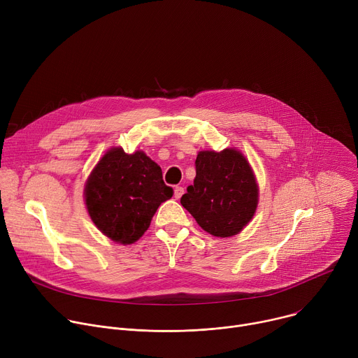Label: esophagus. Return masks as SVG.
<instances>
[{
	"instance_id": "esophagus-1",
	"label": "esophagus",
	"mask_w": 358,
	"mask_h": 358,
	"mask_svg": "<svg viewBox=\"0 0 358 358\" xmlns=\"http://www.w3.org/2000/svg\"><path fill=\"white\" fill-rule=\"evenodd\" d=\"M182 194H184V188L180 187V185H177V187L174 188V199H176V200H180Z\"/></svg>"
}]
</instances>
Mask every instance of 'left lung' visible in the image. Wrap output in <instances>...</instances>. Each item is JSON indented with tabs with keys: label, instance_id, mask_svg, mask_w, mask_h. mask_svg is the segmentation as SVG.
<instances>
[{
	"label": "left lung",
	"instance_id": "obj_1",
	"mask_svg": "<svg viewBox=\"0 0 358 358\" xmlns=\"http://www.w3.org/2000/svg\"><path fill=\"white\" fill-rule=\"evenodd\" d=\"M258 185L247 158L236 148L200 151L196 178L187 187L181 206L214 237H233L252 218Z\"/></svg>",
	"mask_w": 358,
	"mask_h": 358
}]
</instances>
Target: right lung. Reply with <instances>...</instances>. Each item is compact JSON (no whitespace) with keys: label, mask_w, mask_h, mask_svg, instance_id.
<instances>
[{"label":"right lung","mask_w":358,"mask_h":358,"mask_svg":"<svg viewBox=\"0 0 358 358\" xmlns=\"http://www.w3.org/2000/svg\"><path fill=\"white\" fill-rule=\"evenodd\" d=\"M157 162L143 151L108 150L91 171L84 199L88 214L104 236L120 244L136 243L157 208L173 197Z\"/></svg>","instance_id":"add662e5"}]
</instances>
